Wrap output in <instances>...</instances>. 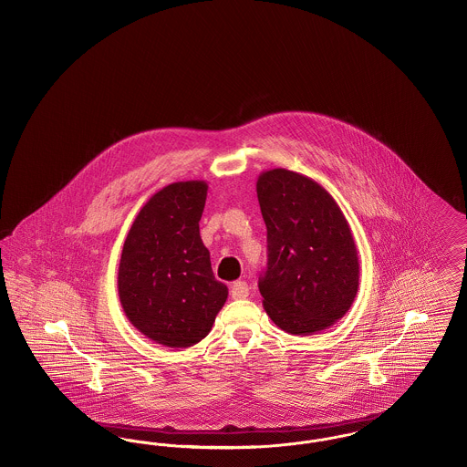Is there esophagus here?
<instances>
[{"label": "esophagus", "instance_id": "34e87169", "mask_svg": "<svg viewBox=\"0 0 467 467\" xmlns=\"http://www.w3.org/2000/svg\"><path fill=\"white\" fill-rule=\"evenodd\" d=\"M229 292H231V297H233V299H244V297L248 296V284L238 280V282H234V284L231 285Z\"/></svg>", "mask_w": 467, "mask_h": 467}]
</instances>
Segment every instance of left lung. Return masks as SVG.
Returning a JSON list of instances; mask_svg holds the SVG:
<instances>
[{
	"mask_svg": "<svg viewBox=\"0 0 467 467\" xmlns=\"http://www.w3.org/2000/svg\"><path fill=\"white\" fill-rule=\"evenodd\" d=\"M257 200L267 229L265 310L285 333L324 331L350 310L358 289L350 225L320 183L284 168L259 175Z\"/></svg>",
	"mask_w": 467,
	"mask_h": 467,
	"instance_id": "1",
	"label": "left lung"
}]
</instances>
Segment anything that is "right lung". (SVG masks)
Here are the masks:
<instances>
[{
	"instance_id": "right-lung-1",
	"label": "right lung",
	"mask_w": 467,
	"mask_h": 467,
	"mask_svg": "<svg viewBox=\"0 0 467 467\" xmlns=\"http://www.w3.org/2000/svg\"><path fill=\"white\" fill-rule=\"evenodd\" d=\"M208 185L175 182L136 215L119 265V297L130 322L149 339L187 348L210 333L227 299L200 236Z\"/></svg>"
}]
</instances>
